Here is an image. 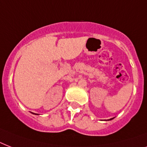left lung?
Wrapping results in <instances>:
<instances>
[{
    "label": "left lung",
    "mask_w": 147,
    "mask_h": 147,
    "mask_svg": "<svg viewBox=\"0 0 147 147\" xmlns=\"http://www.w3.org/2000/svg\"><path fill=\"white\" fill-rule=\"evenodd\" d=\"M110 120H111V119H110Z\"/></svg>",
    "instance_id": "left-lung-1"
}]
</instances>
